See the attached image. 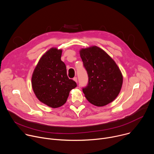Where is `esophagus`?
Instances as JSON below:
<instances>
[{
    "mask_svg": "<svg viewBox=\"0 0 154 154\" xmlns=\"http://www.w3.org/2000/svg\"><path fill=\"white\" fill-rule=\"evenodd\" d=\"M73 80H74L75 82H77V77H74Z\"/></svg>",
    "mask_w": 154,
    "mask_h": 154,
    "instance_id": "esophagus-1",
    "label": "esophagus"
}]
</instances>
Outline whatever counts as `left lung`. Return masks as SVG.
<instances>
[{
    "instance_id": "obj_1",
    "label": "left lung",
    "mask_w": 154,
    "mask_h": 154,
    "mask_svg": "<svg viewBox=\"0 0 154 154\" xmlns=\"http://www.w3.org/2000/svg\"><path fill=\"white\" fill-rule=\"evenodd\" d=\"M88 82L82 91L91 103L102 106L113 101L122 85V75L114 60L97 46L80 51Z\"/></svg>"
}]
</instances>
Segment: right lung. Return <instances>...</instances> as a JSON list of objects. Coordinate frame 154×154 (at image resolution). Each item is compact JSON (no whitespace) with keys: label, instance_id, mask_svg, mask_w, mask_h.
Instances as JSON below:
<instances>
[{"label":"right lung","instance_id":"right-lung-1","mask_svg":"<svg viewBox=\"0 0 154 154\" xmlns=\"http://www.w3.org/2000/svg\"><path fill=\"white\" fill-rule=\"evenodd\" d=\"M62 51L52 48L44 54L32 78L33 91L42 103L52 108L64 105L70 91L77 83L67 75L66 65L61 60Z\"/></svg>","mask_w":154,"mask_h":154}]
</instances>
